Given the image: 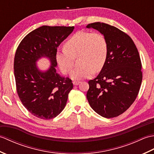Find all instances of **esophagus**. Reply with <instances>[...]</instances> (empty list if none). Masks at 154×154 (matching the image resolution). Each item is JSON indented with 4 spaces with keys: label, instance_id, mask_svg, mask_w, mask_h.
<instances>
[{
    "label": "esophagus",
    "instance_id": "1",
    "mask_svg": "<svg viewBox=\"0 0 154 154\" xmlns=\"http://www.w3.org/2000/svg\"><path fill=\"white\" fill-rule=\"evenodd\" d=\"M80 83L79 81H73V84L74 85H78Z\"/></svg>",
    "mask_w": 154,
    "mask_h": 154
}]
</instances>
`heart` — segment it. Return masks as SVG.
Here are the masks:
<instances>
[{"label":"heart","instance_id":"1","mask_svg":"<svg viewBox=\"0 0 154 154\" xmlns=\"http://www.w3.org/2000/svg\"><path fill=\"white\" fill-rule=\"evenodd\" d=\"M65 50H58L55 59L61 71L67 74L73 66V59L78 58L80 67L71 73L73 80H81L99 72L106 63L108 55V42L100 33L79 31L65 42Z\"/></svg>","mask_w":154,"mask_h":154}]
</instances>
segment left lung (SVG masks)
I'll list each match as a JSON object with an SVG mask.
<instances>
[{
  "label": "left lung",
  "instance_id": "left-lung-1",
  "mask_svg": "<svg viewBox=\"0 0 154 154\" xmlns=\"http://www.w3.org/2000/svg\"><path fill=\"white\" fill-rule=\"evenodd\" d=\"M86 28L103 34L109 48L100 73L89 81L88 102L101 116H118L132 105L138 94L142 80L139 53L131 38L119 28L99 22Z\"/></svg>",
  "mask_w": 154,
  "mask_h": 154
}]
</instances>
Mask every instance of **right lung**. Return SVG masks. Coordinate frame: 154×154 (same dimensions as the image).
<instances>
[{
  "instance_id": "1",
  "label": "right lung",
  "mask_w": 154,
  "mask_h": 154,
  "mask_svg": "<svg viewBox=\"0 0 154 154\" xmlns=\"http://www.w3.org/2000/svg\"><path fill=\"white\" fill-rule=\"evenodd\" d=\"M74 30V26H42L26 35L16 50L14 72L16 90L23 105L40 119L56 117L66 105L73 83L57 73V49ZM41 58L51 62L48 70L36 64Z\"/></svg>"
}]
</instances>
